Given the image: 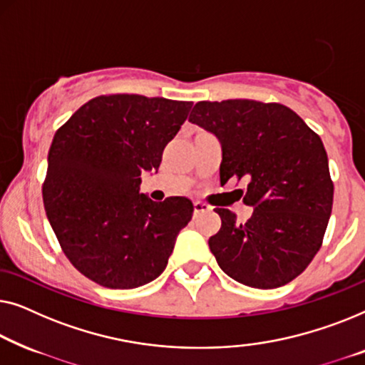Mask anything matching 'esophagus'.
Masks as SVG:
<instances>
[{
    "mask_svg": "<svg viewBox=\"0 0 365 365\" xmlns=\"http://www.w3.org/2000/svg\"><path fill=\"white\" fill-rule=\"evenodd\" d=\"M205 212H210V207L207 203H203V202H195L193 203L195 217H197V215H200V213H205Z\"/></svg>",
    "mask_w": 365,
    "mask_h": 365,
    "instance_id": "34e87169",
    "label": "esophagus"
}]
</instances>
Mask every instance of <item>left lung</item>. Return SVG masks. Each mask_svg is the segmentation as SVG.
<instances>
[{
    "label": "left lung",
    "instance_id": "8db88e82",
    "mask_svg": "<svg viewBox=\"0 0 365 365\" xmlns=\"http://www.w3.org/2000/svg\"><path fill=\"white\" fill-rule=\"evenodd\" d=\"M188 120L218 138L222 185L243 180V203L255 208L241 225L217 208L222 228L208 245L218 266L258 289L287 284L319 251L329 223L334 185L321 137L276 102L202 101Z\"/></svg>",
    "mask_w": 365,
    "mask_h": 365
}]
</instances>
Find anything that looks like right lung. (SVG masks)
Masks as SVG:
<instances>
[{
	"label": "right lung",
	"mask_w": 365,
	"mask_h": 365,
	"mask_svg": "<svg viewBox=\"0 0 365 365\" xmlns=\"http://www.w3.org/2000/svg\"><path fill=\"white\" fill-rule=\"evenodd\" d=\"M190 109L192 102L163 97L99 96L56 132L46 215L64 255L94 283L133 289L167 268L193 205L185 197L157 203L138 190L142 172L157 170Z\"/></svg>",
	"instance_id": "1"
}]
</instances>
